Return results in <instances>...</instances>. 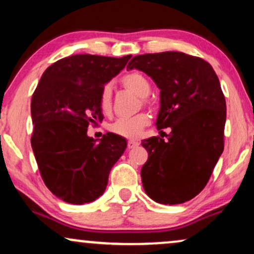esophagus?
Segmentation results:
<instances>
[{
    "label": "esophagus",
    "mask_w": 254,
    "mask_h": 254,
    "mask_svg": "<svg viewBox=\"0 0 254 254\" xmlns=\"http://www.w3.org/2000/svg\"><path fill=\"white\" fill-rule=\"evenodd\" d=\"M138 144V141H135V139H129V141H127V148H129V149H132V148L137 147Z\"/></svg>",
    "instance_id": "esophagus-1"
}]
</instances>
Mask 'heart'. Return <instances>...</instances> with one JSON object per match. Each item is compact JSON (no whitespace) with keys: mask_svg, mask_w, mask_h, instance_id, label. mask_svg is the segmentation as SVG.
Masks as SVG:
<instances>
[{"mask_svg":"<svg viewBox=\"0 0 254 254\" xmlns=\"http://www.w3.org/2000/svg\"><path fill=\"white\" fill-rule=\"evenodd\" d=\"M122 83L127 89L132 90L139 97L145 98L150 93V82L143 74L137 71L127 72L122 77ZM99 105L104 113H107L112 107V87L110 83L104 84L99 95ZM150 123V117L148 113H138L132 117H122L110 125V130L116 135L127 138H136L141 136L144 127Z\"/></svg>","mask_w":254,"mask_h":254,"instance_id":"1","label":"heart"}]
</instances>
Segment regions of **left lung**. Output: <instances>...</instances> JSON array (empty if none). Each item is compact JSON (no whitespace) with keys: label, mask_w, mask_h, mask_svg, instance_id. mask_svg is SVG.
<instances>
[{"label":"left lung","mask_w":254,"mask_h":254,"mask_svg":"<svg viewBox=\"0 0 254 254\" xmlns=\"http://www.w3.org/2000/svg\"><path fill=\"white\" fill-rule=\"evenodd\" d=\"M127 68L157 84V130L171 127L166 139L142 141L148 151L141 171L144 191L157 203L188 202L205 188L224 148L226 99L216 72L202 58L178 51L138 55Z\"/></svg>","instance_id":"8db88e82"}]
</instances>
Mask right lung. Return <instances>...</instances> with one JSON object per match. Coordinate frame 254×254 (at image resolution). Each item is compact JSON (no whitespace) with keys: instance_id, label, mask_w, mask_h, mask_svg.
<instances>
[{"instance_id":"add662e5","label":"right lung","mask_w":254,"mask_h":254,"mask_svg":"<svg viewBox=\"0 0 254 254\" xmlns=\"http://www.w3.org/2000/svg\"><path fill=\"white\" fill-rule=\"evenodd\" d=\"M130 58H62L44 71L32 95V149L46 188L63 202L84 204L100 197L127 148L122 136L107 132L98 142L87 136V127L103 121L100 90Z\"/></svg>"}]
</instances>
